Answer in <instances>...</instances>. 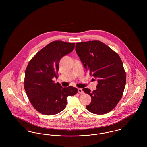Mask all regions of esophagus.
Here are the masks:
<instances>
[{"instance_id":"1","label":"esophagus","mask_w":147,"mask_h":147,"mask_svg":"<svg viewBox=\"0 0 147 147\" xmlns=\"http://www.w3.org/2000/svg\"><path fill=\"white\" fill-rule=\"evenodd\" d=\"M78 93H80V94H83L84 93L82 89H81V88H78Z\"/></svg>"}]
</instances>
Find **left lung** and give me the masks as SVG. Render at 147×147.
Wrapping results in <instances>:
<instances>
[{
	"label": "left lung",
	"mask_w": 147,
	"mask_h": 147,
	"mask_svg": "<svg viewBox=\"0 0 147 147\" xmlns=\"http://www.w3.org/2000/svg\"><path fill=\"white\" fill-rule=\"evenodd\" d=\"M75 48L86 70L98 81L96 90L83 89L92 98L86 109L96 114L111 111L121 100L126 85V72L120 57L100 41L76 43Z\"/></svg>",
	"instance_id": "8db88e82"
}]
</instances>
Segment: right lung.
<instances>
[{"label": "right lung", "mask_w": 147, "mask_h": 147, "mask_svg": "<svg viewBox=\"0 0 147 147\" xmlns=\"http://www.w3.org/2000/svg\"><path fill=\"white\" fill-rule=\"evenodd\" d=\"M75 44L62 41L51 42L40 50L27 65L24 89L30 102L42 114L52 115L60 113L66 106L67 97L78 92L74 86L63 88L53 80L54 77L58 78L61 58L74 50Z\"/></svg>", "instance_id": "right-lung-1"}]
</instances>
